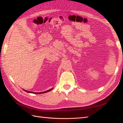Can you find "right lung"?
<instances>
[{
    "label": "right lung",
    "mask_w": 123,
    "mask_h": 123,
    "mask_svg": "<svg viewBox=\"0 0 123 123\" xmlns=\"http://www.w3.org/2000/svg\"><path fill=\"white\" fill-rule=\"evenodd\" d=\"M53 89V88H51V89H50V90H47V91H44V92H38V93H35V92H30V91H25V90H24L25 91V92H28V93H35V94H42V93H47V92H49V91H51Z\"/></svg>",
    "instance_id": "right-lung-1"
}]
</instances>
